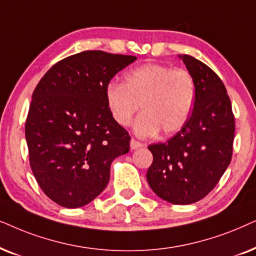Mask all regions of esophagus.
Instances as JSON below:
<instances>
[{
	"mask_svg": "<svg viewBox=\"0 0 256 256\" xmlns=\"http://www.w3.org/2000/svg\"><path fill=\"white\" fill-rule=\"evenodd\" d=\"M142 144L140 142H138V140H136V139H131V142H130V148H131V150H137V148H142Z\"/></svg>",
	"mask_w": 256,
	"mask_h": 256,
	"instance_id": "34e87169",
	"label": "esophagus"
}]
</instances>
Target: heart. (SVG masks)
<instances>
[{
  "label": "heart",
  "instance_id": "heart-1",
  "mask_svg": "<svg viewBox=\"0 0 256 256\" xmlns=\"http://www.w3.org/2000/svg\"><path fill=\"white\" fill-rule=\"evenodd\" d=\"M105 100L114 122L130 124L140 108L144 111L134 124L140 137H151L162 130L171 136L188 122L196 100V82L187 70L162 64H144L128 71L124 84L110 83Z\"/></svg>",
  "mask_w": 256,
  "mask_h": 256
}]
</instances>
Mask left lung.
I'll return each instance as SVG.
<instances>
[{
	"label": "left lung",
	"instance_id": "8db88e82",
	"mask_svg": "<svg viewBox=\"0 0 256 256\" xmlns=\"http://www.w3.org/2000/svg\"><path fill=\"white\" fill-rule=\"evenodd\" d=\"M179 57L196 82L193 111L176 136L148 146L153 162L146 179L165 202L190 205L205 198L230 165L235 120L219 76L192 56Z\"/></svg>",
	"mask_w": 256,
	"mask_h": 256
}]
</instances>
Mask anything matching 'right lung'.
Here are the masks:
<instances>
[{
  "label": "right lung",
  "instance_id": "1",
  "mask_svg": "<svg viewBox=\"0 0 256 256\" xmlns=\"http://www.w3.org/2000/svg\"><path fill=\"white\" fill-rule=\"evenodd\" d=\"M134 56L88 50L49 69L26 122L30 168L46 196L77 208L103 192L111 164L130 150L128 131L108 111L105 88Z\"/></svg>",
  "mask_w": 256,
  "mask_h": 256
}]
</instances>
